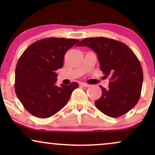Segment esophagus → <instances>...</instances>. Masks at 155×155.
Here are the masks:
<instances>
[{"label":"esophagus","instance_id":"obj_1","mask_svg":"<svg viewBox=\"0 0 155 155\" xmlns=\"http://www.w3.org/2000/svg\"><path fill=\"white\" fill-rule=\"evenodd\" d=\"M80 84L81 85V86L84 87H90V84H86V83H81Z\"/></svg>","mask_w":155,"mask_h":155}]
</instances>
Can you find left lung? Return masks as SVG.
Listing matches in <instances>:
<instances>
[{
	"instance_id": "1",
	"label": "left lung",
	"mask_w": 155,
	"mask_h": 155,
	"mask_svg": "<svg viewBox=\"0 0 155 155\" xmlns=\"http://www.w3.org/2000/svg\"><path fill=\"white\" fill-rule=\"evenodd\" d=\"M76 46L95 51L105 78H110L107 89L101 87L102 95L95 102L97 109L114 118L132 109L140 98L143 79L134 52L126 44L105 37L84 38Z\"/></svg>"
}]
</instances>
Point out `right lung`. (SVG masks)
Masks as SVG:
<instances>
[{
  "instance_id": "add662e5",
  "label": "right lung",
  "mask_w": 155,
  "mask_h": 155,
  "mask_svg": "<svg viewBox=\"0 0 155 155\" xmlns=\"http://www.w3.org/2000/svg\"><path fill=\"white\" fill-rule=\"evenodd\" d=\"M79 40L49 38L32 44L25 50L15 70V92L33 116L47 118L67 104L77 82L56 85V71L63 65L65 52Z\"/></svg>"
}]
</instances>
